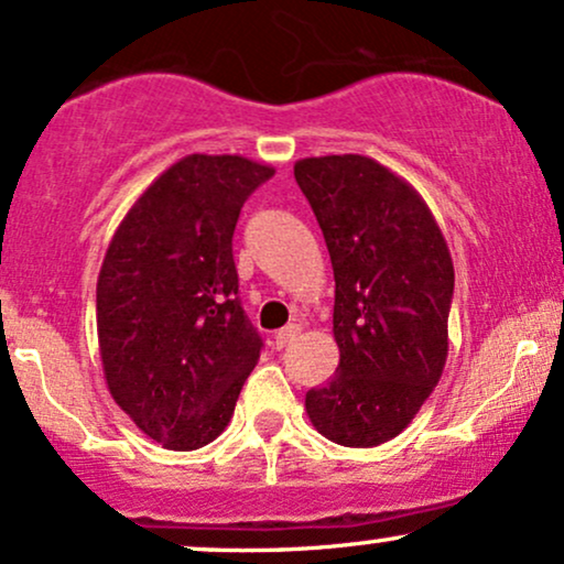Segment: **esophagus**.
<instances>
[{
	"label": "esophagus",
	"mask_w": 564,
	"mask_h": 564,
	"mask_svg": "<svg viewBox=\"0 0 564 564\" xmlns=\"http://www.w3.org/2000/svg\"><path fill=\"white\" fill-rule=\"evenodd\" d=\"M300 325H294V323H291V325H286V328H281V330H278V334H275V349H283V347H289V344L291 341H294V338L296 336H300Z\"/></svg>",
	"instance_id": "obj_1"
}]
</instances>
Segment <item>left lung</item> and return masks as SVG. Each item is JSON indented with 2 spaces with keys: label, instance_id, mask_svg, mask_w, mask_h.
<instances>
[{
  "label": "left lung",
  "instance_id": "1",
  "mask_svg": "<svg viewBox=\"0 0 564 564\" xmlns=\"http://www.w3.org/2000/svg\"><path fill=\"white\" fill-rule=\"evenodd\" d=\"M294 178L334 264L338 368L304 397L310 423L341 446L397 438L449 355L454 264L425 199L365 154L296 160Z\"/></svg>",
  "mask_w": 564,
  "mask_h": 564
}]
</instances>
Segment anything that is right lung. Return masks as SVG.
<instances>
[{
	"instance_id": "right-lung-1",
	"label": "right lung",
	"mask_w": 564,
	"mask_h": 564,
	"mask_svg": "<svg viewBox=\"0 0 564 564\" xmlns=\"http://www.w3.org/2000/svg\"><path fill=\"white\" fill-rule=\"evenodd\" d=\"M275 167L186 154L133 202L101 262L97 336L115 404L165 449L226 431L262 338L239 304L234 230Z\"/></svg>"
}]
</instances>
